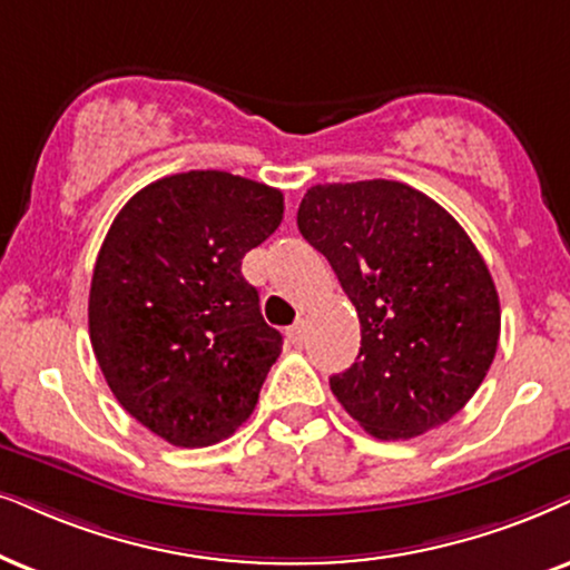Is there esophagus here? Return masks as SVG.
Listing matches in <instances>:
<instances>
[{"mask_svg":"<svg viewBox=\"0 0 570 570\" xmlns=\"http://www.w3.org/2000/svg\"><path fill=\"white\" fill-rule=\"evenodd\" d=\"M305 334H307V323L305 321H297L289 331H286V336H289L292 344H302V338H305Z\"/></svg>","mask_w":570,"mask_h":570,"instance_id":"1","label":"esophagus"}]
</instances>
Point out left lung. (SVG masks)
Masks as SVG:
<instances>
[{
  "label": "left lung",
  "instance_id": "1",
  "mask_svg": "<svg viewBox=\"0 0 570 570\" xmlns=\"http://www.w3.org/2000/svg\"><path fill=\"white\" fill-rule=\"evenodd\" d=\"M297 226L360 318L357 360L331 376L342 407L376 439L426 434L460 413L500 342V297L463 226L384 178L309 186Z\"/></svg>",
  "mask_w": 570,
  "mask_h": 570
}]
</instances>
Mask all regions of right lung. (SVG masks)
<instances>
[{"label":"right lung","mask_w":570,"mask_h":570,"mask_svg":"<svg viewBox=\"0 0 570 570\" xmlns=\"http://www.w3.org/2000/svg\"><path fill=\"white\" fill-rule=\"evenodd\" d=\"M284 218V194L226 170L144 186L112 220L89 292V336L115 400L165 442L228 439L284 338L242 257Z\"/></svg>","instance_id":"obj_1"}]
</instances>
